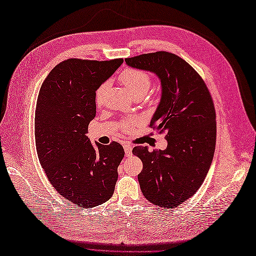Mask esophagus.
Segmentation results:
<instances>
[{"instance_id":"34e87169","label":"esophagus","mask_w":256,"mask_h":256,"mask_svg":"<svg viewBox=\"0 0 256 256\" xmlns=\"http://www.w3.org/2000/svg\"><path fill=\"white\" fill-rule=\"evenodd\" d=\"M124 150H125L126 157H130L131 154H132V146L129 145V144H125V145H124Z\"/></svg>"}]
</instances>
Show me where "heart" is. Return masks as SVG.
<instances>
[{"mask_svg": "<svg viewBox=\"0 0 256 256\" xmlns=\"http://www.w3.org/2000/svg\"><path fill=\"white\" fill-rule=\"evenodd\" d=\"M120 81L124 84V86L131 92V95H132L134 98L140 97V96L144 97L146 95V92H148L152 84V79L148 74L146 72L140 70V69H134V68H127L125 70H122V74H120ZM106 88H108V82H104L96 90L95 102L97 106L102 104ZM136 122V118H131V120L122 122L120 126L125 130H130L134 126Z\"/></svg>", "mask_w": 256, "mask_h": 256, "instance_id": "1", "label": "heart"}]
</instances>
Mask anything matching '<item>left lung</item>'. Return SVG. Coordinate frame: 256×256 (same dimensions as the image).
<instances>
[{
	"label": "left lung",
	"mask_w": 256,
	"mask_h": 256,
	"mask_svg": "<svg viewBox=\"0 0 256 256\" xmlns=\"http://www.w3.org/2000/svg\"><path fill=\"white\" fill-rule=\"evenodd\" d=\"M130 67L156 74L161 99L150 127L166 132L164 150L136 146L143 162L138 175L144 196L160 207L174 208L200 189L216 147V111L204 80L176 54L158 51L125 60Z\"/></svg>",
	"instance_id": "left-lung-1"
}]
</instances>
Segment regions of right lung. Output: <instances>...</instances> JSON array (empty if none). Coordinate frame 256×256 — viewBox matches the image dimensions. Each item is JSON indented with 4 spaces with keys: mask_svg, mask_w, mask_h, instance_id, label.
<instances>
[{
    "mask_svg": "<svg viewBox=\"0 0 256 256\" xmlns=\"http://www.w3.org/2000/svg\"><path fill=\"white\" fill-rule=\"evenodd\" d=\"M122 58H69L44 79L35 110V143L40 164L60 196L92 208L113 196L118 168L125 156L118 142L92 145L86 136L96 116L95 92Z\"/></svg>",
    "mask_w": 256,
    "mask_h": 256,
    "instance_id": "1",
    "label": "right lung"
}]
</instances>
